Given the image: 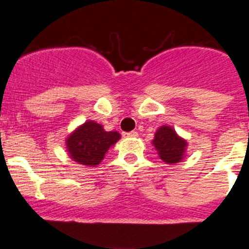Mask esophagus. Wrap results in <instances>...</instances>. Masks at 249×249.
Segmentation results:
<instances>
[{
    "mask_svg": "<svg viewBox=\"0 0 249 249\" xmlns=\"http://www.w3.org/2000/svg\"><path fill=\"white\" fill-rule=\"evenodd\" d=\"M123 135H124V138H136V136H138V132H136V131L124 132Z\"/></svg>",
    "mask_w": 249,
    "mask_h": 249,
    "instance_id": "1",
    "label": "esophagus"
}]
</instances>
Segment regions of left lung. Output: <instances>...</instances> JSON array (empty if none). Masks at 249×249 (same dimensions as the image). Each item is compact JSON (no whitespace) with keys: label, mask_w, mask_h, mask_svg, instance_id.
<instances>
[{"label":"left lung","mask_w":249,"mask_h":249,"mask_svg":"<svg viewBox=\"0 0 249 249\" xmlns=\"http://www.w3.org/2000/svg\"><path fill=\"white\" fill-rule=\"evenodd\" d=\"M152 143L162 161L168 164L178 163L182 161L188 146L187 141L179 138L174 129L167 125H163L157 130Z\"/></svg>","instance_id":"obj_1"}]
</instances>
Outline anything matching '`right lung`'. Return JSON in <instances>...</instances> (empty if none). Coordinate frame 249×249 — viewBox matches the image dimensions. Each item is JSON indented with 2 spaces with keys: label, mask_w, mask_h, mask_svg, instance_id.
Wrapping results in <instances>:
<instances>
[{
  "label": "right lung",
  "mask_w": 249,
  "mask_h": 249,
  "mask_svg": "<svg viewBox=\"0 0 249 249\" xmlns=\"http://www.w3.org/2000/svg\"><path fill=\"white\" fill-rule=\"evenodd\" d=\"M119 139L118 131H106L101 124L88 120L66 139V148L75 162L94 167L101 163L107 151Z\"/></svg>",
  "instance_id": "1"
}]
</instances>
